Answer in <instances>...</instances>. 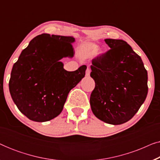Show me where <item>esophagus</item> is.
<instances>
[{
  "label": "esophagus",
  "mask_w": 160,
  "mask_h": 160,
  "mask_svg": "<svg viewBox=\"0 0 160 160\" xmlns=\"http://www.w3.org/2000/svg\"><path fill=\"white\" fill-rule=\"evenodd\" d=\"M89 75H90V69H89V68H87V71H86V76H89Z\"/></svg>",
  "instance_id": "esophagus-1"
}]
</instances>
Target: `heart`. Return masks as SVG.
<instances>
[{
    "label": "heart",
    "mask_w": 160,
    "mask_h": 160,
    "mask_svg": "<svg viewBox=\"0 0 160 160\" xmlns=\"http://www.w3.org/2000/svg\"><path fill=\"white\" fill-rule=\"evenodd\" d=\"M99 47L97 44L91 42L82 43L78 49V55L82 59L92 58L97 53Z\"/></svg>",
    "instance_id": "obj_1"
}]
</instances>
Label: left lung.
Returning <instances> with one entry per match:
<instances>
[{"mask_svg": "<svg viewBox=\"0 0 160 160\" xmlns=\"http://www.w3.org/2000/svg\"><path fill=\"white\" fill-rule=\"evenodd\" d=\"M105 41L111 49L92 61L90 76L95 87L90 106L98 119L117 125L132 119L145 101L148 73L141 57L126 41Z\"/></svg>", "mask_w": 160, "mask_h": 160, "instance_id": "8db88e82", "label": "left lung"}]
</instances>
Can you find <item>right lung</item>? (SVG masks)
I'll list each match as a JSON object with an SVG mask.
<instances>
[{
	"instance_id": "obj_1",
	"label": "right lung",
	"mask_w": 160,
	"mask_h": 160,
	"mask_svg": "<svg viewBox=\"0 0 160 160\" xmlns=\"http://www.w3.org/2000/svg\"><path fill=\"white\" fill-rule=\"evenodd\" d=\"M72 36L35 37L13 65L8 83L13 101L34 122L49 121L62 112L69 92L84 77L87 66L67 71L60 60L73 58Z\"/></svg>"
}]
</instances>
